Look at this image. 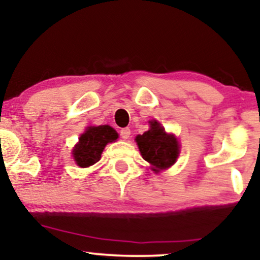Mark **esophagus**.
Instances as JSON below:
<instances>
[{
	"instance_id": "1",
	"label": "esophagus",
	"mask_w": 260,
	"mask_h": 260,
	"mask_svg": "<svg viewBox=\"0 0 260 260\" xmlns=\"http://www.w3.org/2000/svg\"><path fill=\"white\" fill-rule=\"evenodd\" d=\"M119 135H120V137L123 138V140H127V138L130 137L131 131H130L129 127H124V129H120Z\"/></svg>"
}]
</instances>
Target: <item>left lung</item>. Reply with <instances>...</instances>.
I'll use <instances>...</instances> for the list:
<instances>
[{"label":"left lung","instance_id":"left-lung-1","mask_svg":"<svg viewBox=\"0 0 260 260\" xmlns=\"http://www.w3.org/2000/svg\"><path fill=\"white\" fill-rule=\"evenodd\" d=\"M138 149L153 171L166 170L175 162L179 155V143L173 135L166 134L160 123L151 120L150 129L136 137Z\"/></svg>","mask_w":260,"mask_h":260}]
</instances>
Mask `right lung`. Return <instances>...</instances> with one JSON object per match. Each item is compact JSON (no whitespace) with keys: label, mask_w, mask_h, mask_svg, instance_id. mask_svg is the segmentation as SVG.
Instances as JSON below:
<instances>
[{"label":"right lung","mask_w":260,"mask_h":260,"mask_svg":"<svg viewBox=\"0 0 260 260\" xmlns=\"http://www.w3.org/2000/svg\"><path fill=\"white\" fill-rule=\"evenodd\" d=\"M118 138L116 130L109 125L88 127L85 134L81 135L80 142L73 150V156L80 167L86 168L100 160L101 153L107 143Z\"/></svg>","instance_id":"obj_1"}]
</instances>
